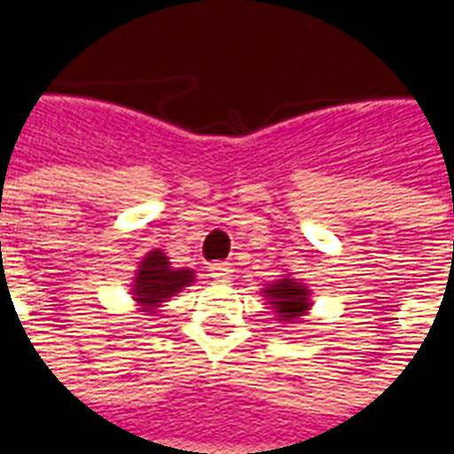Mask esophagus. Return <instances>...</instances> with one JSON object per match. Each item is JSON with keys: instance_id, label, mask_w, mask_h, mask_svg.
I'll use <instances>...</instances> for the list:
<instances>
[{"instance_id": "1", "label": "esophagus", "mask_w": 454, "mask_h": 454, "mask_svg": "<svg viewBox=\"0 0 454 454\" xmlns=\"http://www.w3.org/2000/svg\"><path fill=\"white\" fill-rule=\"evenodd\" d=\"M207 271H210V278L212 281H220V284H224V281H230L232 278V263L227 262H215L207 266Z\"/></svg>"}]
</instances>
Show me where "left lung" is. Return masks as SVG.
Instances as JSON below:
<instances>
[{
  "label": "left lung",
  "mask_w": 454,
  "mask_h": 454,
  "mask_svg": "<svg viewBox=\"0 0 454 454\" xmlns=\"http://www.w3.org/2000/svg\"><path fill=\"white\" fill-rule=\"evenodd\" d=\"M262 294L266 298V305L276 315V320L284 325L303 323L308 310L313 308V294H310V288L301 278L291 276V273L278 276L271 284H263Z\"/></svg>",
  "instance_id": "1"
}]
</instances>
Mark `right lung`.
I'll return each mask as SVG.
<instances>
[{"mask_svg":"<svg viewBox=\"0 0 454 454\" xmlns=\"http://www.w3.org/2000/svg\"><path fill=\"white\" fill-rule=\"evenodd\" d=\"M195 281V271L170 266L168 256L160 249H151L139 262L137 276L131 281V301L137 303L139 313L156 315L163 303H168L173 295L188 288Z\"/></svg>","mask_w":454,"mask_h":454,"instance_id":"right-lung-1","label":"right lung"}]
</instances>
